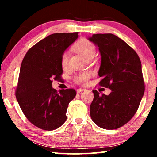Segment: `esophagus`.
I'll return each mask as SVG.
<instances>
[{
    "mask_svg": "<svg viewBox=\"0 0 157 157\" xmlns=\"http://www.w3.org/2000/svg\"><path fill=\"white\" fill-rule=\"evenodd\" d=\"M85 89H82V88H79V89H77V93H78V94H79V93H81V92H82V91H85Z\"/></svg>",
    "mask_w": 157,
    "mask_h": 157,
    "instance_id": "1",
    "label": "esophagus"
}]
</instances>
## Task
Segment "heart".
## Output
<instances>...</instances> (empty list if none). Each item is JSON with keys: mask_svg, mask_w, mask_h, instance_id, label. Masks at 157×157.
I'll return each instance as SVG.
<instances>
[{"mask_svg": "<svg viewBox=\"0 0 157 157\" xmlns=\"http://www.w3.org/2000/svg\"><path fill=\"white\" fill-rule=\"evenodd\" d=\"M73 49L86 59L94 56L95 48L94 45L91 41L86 39H79L73 46ZM69 52L64 51L61 56V65L63 69H66L68 66ZM91 77V73L82 72L76 74L73 78V81L79 85H86Z\"/></svg>", "mask_w": 157, "mask_h": 157, "instance_id": "heart-1", "label": "heart"}]
</instances>
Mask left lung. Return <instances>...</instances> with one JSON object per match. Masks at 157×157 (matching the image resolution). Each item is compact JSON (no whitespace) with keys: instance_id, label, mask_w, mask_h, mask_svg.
<instances>
[{"instance_id":"1","label":"left lung","mask_w":157,"mask_h":157,"mask_svg":"<svg viewBox=\"0 0 157 157\" xmlns=\"http://www.w3.org/2000/svg\"><path fill=\"white\" fill-rule=\"evenodd\" d=\"M89 39L101 55L99 85L111 90L108 95L93 91L90 115L101 128L118 129L134 116L144 94L141 62L136 51L113 34H93Z\"/></svg>"}]
</instances>
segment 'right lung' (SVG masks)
<instances>
[{
    "instance_id": "1",
    "label": "right lung",
    "mask_w": 157,
    "mask_h": 157,
    "mask_svg": "<svg viewBox=\"0 0 157 157\" xmlns=\"http://www.w3.org/2000/svg\"><path fill=\"white\" fill-rule=\"evenodd\" d=\"M78 37L77 32L50 34L30 48L21 63L16 97L28 120L41 129H56L67 118L68 106L76 91H57L52 79L61 78V56Z\"/></svg>"
}]
</instances>
